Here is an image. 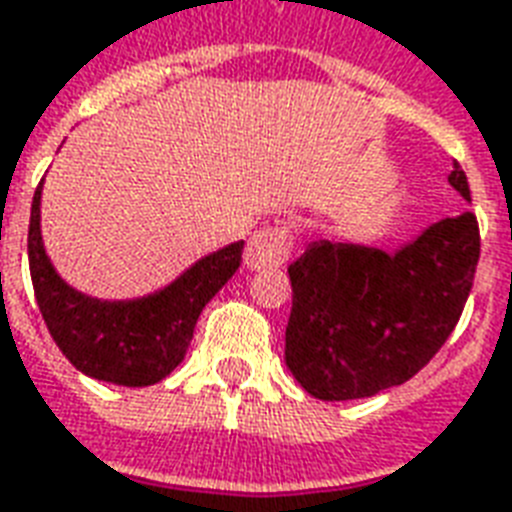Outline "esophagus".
<instances>
[{"mask_svg":"<svg viewBox=\"0 0 512 512\" xmlns=\"http://www.w3.org/2000/svg\"><path fill=\"white\" fill-rule=\"evenodd\" d=\"M292 252V233L287 228H263L257 230L255 236L247 241L244 249V263L252 271L260 268H271V265H282Z\"/></svg>","mask_w":512,"mask_h":512,"instance_id":"obj_1","label":"esophagus"}]
</instances>
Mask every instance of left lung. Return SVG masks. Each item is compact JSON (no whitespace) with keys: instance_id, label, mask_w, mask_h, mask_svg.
<instances>
[{"instance_id":"left-lung-1","label":"left lung","mask_w":512,"mask_h":512,"mask_svg":"<svg viewBox=\"0 0 512 512\" xmlns=\"http://www.w3.org/2000/svg\"><path fill=\"white\" fill-rule=\"evenodd\" d=\"M448 185L470 201L459 163ZM481 236L473 212L432 222L395 252L311 241L287 268L284 362L308 395L362 400L405 384L456 327L473 290Z\"/></svg>"}]
</instances>
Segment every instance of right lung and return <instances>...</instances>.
I'll list each match as a JSON object with an SVG mask.
<instances>
[{
    "label": "right lung",
    "mask_w": 512,
    "mask_h": 512,
    "mask_svg": "<svg viewBox=\"0 0 512 512\" xmlns=\"http://www.w3.org/2000/svg\"><path fill=\"white\" fill-rule=\"evenodd\" d=\"M39 182L31 201L29 268L37 306L53 341L74 368L117 386L158 384L185 360L195 322L241 265L244 241L195 260L161 290L128 300H101L58 276L42 244Z\"/></svg>",
    "instance_id": "1"
}]
</instances>
